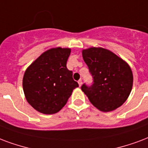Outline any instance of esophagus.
I'll return each mask as SVG.
<instances>
[{
	"instance_id": "obj_1",
	"label": "esophagus",
	"mask_w": 148,
	"mask_h": 148,
	"mask_svg": "<svg viewBox=\"0 0 148 148\" xmlns=\"http://www.w3.org/2000/svg\"><path fill=\"white\" fill-rule=\"evenodd\" d=\"M78 84H79V86H82V81L80 79L78 81Z\"/></svg>"
}]
</instances>
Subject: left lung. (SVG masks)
Listing matches in <instances>:
<instances>
[{
  "label": "left lung",
  "mask_w": 148,
  "mask_h": 148,
  "mask_svg": "<svg viewBox=\"0 0 148 148\" xmlns=\"http://www.w3.org/2000/svg\"><path fill=\"white\" fill-rule=\"evenodd\" d=\"M92 84L82 85L94 106L110 112L123 104L130 94L133 74L129 65L108 49L92 47L82 51Z\"/></svg>",
  "instance_id": "8db88e82"
}]
</instances>
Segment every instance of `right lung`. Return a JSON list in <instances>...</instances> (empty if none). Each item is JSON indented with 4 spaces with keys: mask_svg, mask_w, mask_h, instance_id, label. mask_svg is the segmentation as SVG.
Wrapping results in <instances>:
<instances>
[{
    "mask_svg": "<svg viewBox=\"0 0 148 148\" xmlns=\"http://www.w3.org/2000/svg\"><path fill=\"white\" fill-rule=\"evenodd\" d=\"M70 49L60 47L47 50L37 58L23 77V90L27 101L44 114H54L66 105L75 88L78 87L66 68Z\"/></svg>",
    "mask_w": 148,
    "mask_h": 148,
    "instance_id": "right-lung-1",
    "label": "right lung"
}]
</instances>
